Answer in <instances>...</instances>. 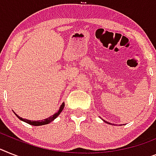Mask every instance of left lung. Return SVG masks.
<instances>
[{"label":"left lung","instance_id":"obj_1","mask_svg":"<svg viewBox=\"0 0 156 156\" xmlns=\"http://www.w3.org/2000/svg\"><path fill=\"white\" fill-rule=\"evenodd\" d=\"M103 121H105V122H106L107 124H110V123H108V122H107V121H105V120H103Z\"/></svg>","mask_w":156,"mask_h":156}]
</instances>
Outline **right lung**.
<instances>
[{"label":"right lung","mask_w":156,"mask_h":156,"mask_svg":"<svg viewBox=\"0 0 156 156\" xmlns=\"http://www.w3.org/2000/svg\"><path fill=\"white\" fill-rule=\"evenodd\" d=\"M64 106H65V104H64V102L62 103L61 105H60L59 107V109L58 110V112H55V113H54L52 116H51L50 117H48V118H46V119H44V120H27V119H23L22 118V117H20V116H18L17 114H16V116H17L18 118L20 119V120H22V121H23V122H26L27 123V124H29V125H33V126H40V125H48V124H49V123L52 122L57 117V116H58V115L61 113V112L62 111V109L64 108Z\"/></svg>","instance_id":"obj_1"}]
</instances>
